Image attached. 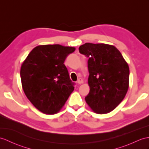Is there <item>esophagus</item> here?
Here are the masks:
<instances>
[{"instance_id": "obj_1", "label": "esophagus", "mask_w": 149, "mask_h": 149, "mask_svg": "<svg viewBox=\"0 0 149 149\" xmlns=\"http://www.w3.org/2000/svg\"><path fill=\"white\" fill-rule=\"evenodd\" d=\"M83 82H84V81H83V79L81 78H79L77 80V83L79 84H81Z\"/></svg>"}]
</instances>
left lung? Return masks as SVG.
I'll use <instances>...</instances> for the list:
<instances>
[{
  "mask_svg": "<svg viewBox=\"0 0 149 149\" xmlns=\"http://www.w3.org/2000/svg\"><path fill=\"white\" fill-rule=\"evenodd\" d=\"M79 50L89 58L90 91L85 98L86 103L96 113L110 112L123 101L128 90V65L112 45L85 43Z\"/></svg>",
  "mask_w": 149,
  "mask_h": 149,
  "instance_id": "left-lung-1",
  "label": "left lung"
}]
</instances>
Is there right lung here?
Listing matches in <instances>:
<instances>
[{
	"label": "right lung",
	"mask_w": 149,
	"mask_h": 149,
	"mask_svg": "<svg viewBox=\"0 0 149 149\" xmlns=\"http://www.w3.org/2000/svg\"><path fill=\"white\" fill-rule=\"evenodd\" d=\"M74 47L40 45L31 51L20 70L23 91L33 106L44 113L55 114L74 89L64 61Z\"/></svg>",
	"instance_id": "obj_1"
}]
</instances>
